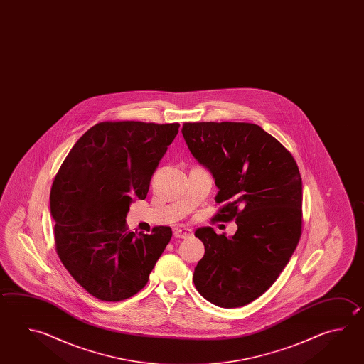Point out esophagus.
<instances>
[{"mask_svg":"<svg viewBox=\"0 0 364 364\" xmlns=\"http://www.w3.org/2000/svg\"><path fill=\"white\" fill-rule=\"evenodd\" d=\"M192 235V230L188 229V228H175L173 229V237L178 238V240H186V238H189Z\"/></svg>","mask_w":364,"mask_h":364,"instance_id":"34e87169","label":"esophagus"}]
</instances>
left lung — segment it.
<instances>
[{
  "label": "left lung",
  "mask_w": 364,
  "mask_h": 364,
  "mask_svg": "<svg viewBox=\"0 0 364 364\" xmlns=\"http://www.w3.org/2000/svg\"><path fill=\"white\" fill-rule=\"evenodd\" d=\"M183 136L193 157L213 173L221 203L218 221L235 220L232 237L200 228L205 255L193 281L220 308H240L277 281L301 237L302 181L292 154L246 122H186Z\"/></svg>",
  "instance_id": "1"
}]
</instances>
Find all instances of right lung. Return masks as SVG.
<instances>
[{
  "mask_svg": "<svg viewBox=\"0 0 364 364\" xmlns=\"http://www.w3.org/2000/svg\"><path fill=\"white\" fill-rule=\"evenodd\" d=\"M178 124L107 121L78 139L50 192L56 252L90 295L122 301L144 288L171 240V228L127 230L132 197L145 199L151 175Z\"/></svg>",
  "mask_w": 364,
  "mask_h": 364,
  "instance_id": "1",
  "label": "right lung"
}]
</instances>
